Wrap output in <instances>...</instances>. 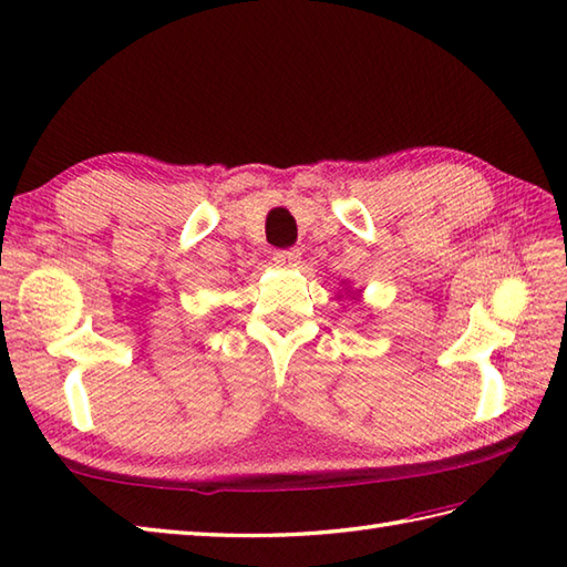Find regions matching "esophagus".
Segmentation results:
<instances>
[{
    "label": "esophagus",
    "instance_id": "obj_1",
    "mask_svg": "<svg viewBox=\"0 0 567 567\" xmlns=\"http://www.w3.org/2000/svg\"><path fill=\"white\" fill-rule=\"evenodd\" d=\"M299 258H302V252L295 250V248L272 252V260H275V265H280V268H297Z\"/></svg>",
    "mask_w": 567,
    "mask_h": 567
}]
</instances>
